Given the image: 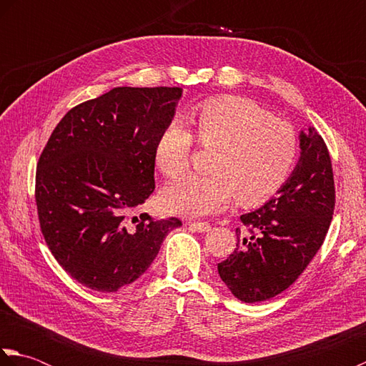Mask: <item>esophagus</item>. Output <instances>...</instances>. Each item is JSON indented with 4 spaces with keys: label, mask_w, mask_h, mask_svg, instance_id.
Instances as JSON below:
<instances>
[{
    "label": "esophagus",
    "mask_w": 366,
    "mask_h": 366,
    "mask_svg": "<svg viewBox=\"0 0 366 366\" xmlns=\"http://www.w3.org/2000/svg\"><path fill=\"white\" fill-rule=\"evenodd\" d=\"M192 229H195L197 232H207L211 229V224L204 223V222H189L187 223Z\"/></svg>",
    "instance_id": "1"
}]
</instances>
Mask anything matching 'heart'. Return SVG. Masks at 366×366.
Here are the masks:
<instances>
[{"label": "heart", "instance_id": "obj_1", "mask_svg": "<svg viewBox=\"0 0 366 366\" xmlns=\"http://www.w3.org/2000/svg\"><path fill=\"white\" fill-rule=\"evenodd\" d=\"M189 121L198 143L217 151L211 174H185L163 189L162 203L171 214L190 219L211 215L234 197L244 206H258L291 176L299 157L297 130L253 100H209L189 114ZM192 147L190 130L169 124L155 144V163L163 174L176 177L189 168Z\"/></svg>", "mask_w": 366, "mask_h": 366}]
</instances>
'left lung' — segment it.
I'll use <instances>...</instances> for the list:
<instances>
[{
  "label": "left lung",
  "instance_id": "left-lung-1",
  "mask_svg": "<svg viewBox=\"0 0 366 366\" xmlns=\"http://www.w3.org/2000/svg\"><path fill=\"white\" fill-rule=\"evenodd\" d=\"M300 157L277 197L240 215L237 244L217 269L234 297L264 302L287 290L320 250L335 209L332 160L315 127L300 132Z\"/></svg>",
  "mask_w": 366,
  "mask_h": 366
}]
</instances>
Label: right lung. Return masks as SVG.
Wrapping results in <instances>:
<instances>
[{"instance_id": "add662e5", "label": "right lung", "mask_w": 366, "mask_h": 366, "mask_svg": "<svg viewBox=\"0 0 366 366\" xmlns=\"http://www.w3.org/2000/svg\"><path fill=\"white\" fill-rule=\"evenodd\" d=\"M182 88H113L69 110L39 157V223L54 259L89 290L142 277L181 220L134 212L155 189V144Z\"/></svg>"}]
</instances>
